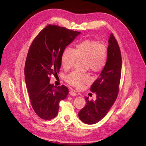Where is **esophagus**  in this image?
Masks as SVG:
<instances>
[{
	"label": "esophagus",
	"instance_id": "1",
	"mask_svg": "<svg viewBox=\"0 0 146 146\" xmlns=\"http://www.w3.org/2000/svg\"><path fill=\"white\" fill-rule=\"evenodd\" d=\"M69 94H70V95L71 96H76V95H77V94H76L75 92L73 91H70Z\"/></svg>",
	"mask_w": 146,
	"mask_h": 146
}]
</instances>
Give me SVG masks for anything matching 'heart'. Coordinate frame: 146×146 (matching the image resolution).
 Instances as JSON below:
<instances>
[{
  "instance_id": "obj_1",
  "label": "heart",
  "mask_w": 146,
  "mask_h": 146,
  "mask_svg": "<svg viewBox=\"0 0 146 146\" xmlns=\"http://www.w3.org/2000/svg\"><path fill=\"white\" fill-rule=\"evenodd\" d=\"M108 52L105 45L95 40H86L76 46L75 50L67 47L62 54L61 62L65 69L71 68L77 58H84L87 61V65L94 72L101 70L105 66ZM66 81L71 85L80 88L86 82L90 81L88 74L72 72L66 77Z\"/></svg>"
}]
</instances>
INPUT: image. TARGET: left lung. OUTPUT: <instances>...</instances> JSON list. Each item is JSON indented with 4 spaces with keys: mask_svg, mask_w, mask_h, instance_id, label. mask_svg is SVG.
I'll return each instance as SVG.
<instances>
[{
    "mask_svg": "<svg viewBox=\"0 0 146 146\" xmlns=\"http://www.w3.org/2000/svg\"><path fill=\"white\" fill-rule=\"evenodd\" d=\"M106 65L99 77L91 87L96 92L95 100H89L86 96V105L78 113L81 121L95 124L105 117L117 99L121 74L122 59L119 46L112 33L108 40Z\"/></svg>",
    "mask_w": 146,
    "mask_h": 146,
    "instance_id": "obj_1",
    "label": "left lung"
}]
</instances>
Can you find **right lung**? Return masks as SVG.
<instances>
[{"label":"right lung","instance_id":"right-lung-1","mask_svg":"<svg viewBox=\"0 0 146 146\" xmlns=\"http://www.w3.org/2000/svg\"><path fill=\"white\" fill-rule=\"evenodd\" d=\"M80 33L49 25L37 35L29 48L25 65V80L32 108L41 119L55 118L59 102L67 97L68 88L65 86H54L50 83V76L59 72L64 50Z\"/></svg>","mask_w":146,"mask_h":146}]
</instances>
